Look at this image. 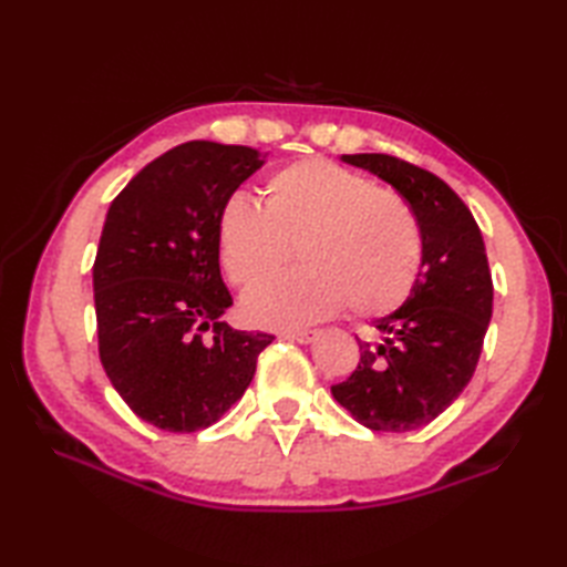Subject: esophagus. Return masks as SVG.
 Segmentation results:
<instances>
[{
  "instance_id": "34e87169",
  "label": "esophagus",
  "mask_w": 567,
  "mask_h": 567,
  "mask_svg": "<svg viewBox=\"0 0 567 567\" xmlns=\"http://www.w3.org/2000/svg\"><path fill=\"white\" fill-rule=\"evenodd\" d=\"M317 333H319L317 329H297V331H285L282 336L290 341H297V343H309L317 339Z\"/></svg>"
}]
</instances>
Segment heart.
<instances>
[{"instance_id":"heart-1","label":"heart","mask_w":567,"mask_h":567,"mask_svg":"<svg viewBox=\"0 0 567 567\" xmlns=\"http://www.w3.org/2000/svg\"><path fill=\"white\" fill-rule=\"evenodd\" d=\"M216 240L238 287L281 269L295 247L303 258L305 269L246 295V317L260 327H299L346 305L355 317H384L406 302L424 265V231L409 199L327 158L272 173L262 207L228 197Z\"/></svg>"}]
</instances>
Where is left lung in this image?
I'll list each match as a JSON object with an SVG mask.
<instances>
[{
  "instance_id": "8db88e82",
  "label": "left lung",
  "mask_w": 567,
  "mask_h": 567,
  "mask_svg": "<svg viewBox=\"0 0 567 567\" xmlns=\"http://www.w3.org/2000/svg\"><path fill=\"white\" fill-rule=\"evenodd\" d=\"M343 161L409 199L424 231V265L406 302L375 321L382 343L358 339V368L331 394L372 431H412L445 412L475 375L492 317L485 240L465 202L424 167L388 153Z\"/></svg>"
}]
</instances>
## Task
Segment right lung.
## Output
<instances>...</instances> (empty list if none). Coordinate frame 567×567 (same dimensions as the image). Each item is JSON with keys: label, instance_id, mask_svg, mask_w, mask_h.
I'll list each match as a JSON object with an SVG mask.
<instances>
[{"label": "right lung", "instance_id": "1", "mask_svg": "<svg viewBox=\"0 0 567 567\" xmlns=\"http://www.w3.org/2000/svg\"><path fill=\"white\" fill-rule=\"evenodd\" d=\"M248 146L187 141L148 163L106 212L94 258L100 360L131 412L192 433L244 396L275 336L221 317L216 226L226 199L262 165Z\"/></svg>", "mask_w": 567, "mask_h": 567}]
</instances>
